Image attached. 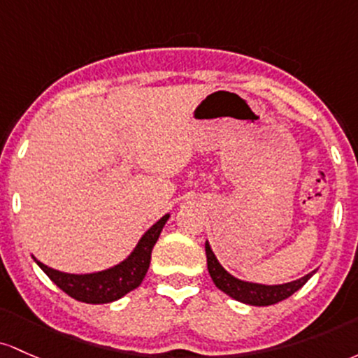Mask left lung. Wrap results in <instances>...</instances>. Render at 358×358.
I'll list each match as a JSON object with an SVG mask.
<instances>
[{
	"instance_id": "8db88e82",
	"label": "left lung",
	"mask_w": 358,
	"mask_h": 358,
	"mask_svg": "<svg viewBox=\"0 0 358 358\" xmlns=\"http://www.w3.org/2000/svg\"><path fill=\"white\" fill-rule=\"evenodd\" d=\"M204 248H206L208 272H210L215 286L235 301H240V303L243 304H250V306H271V304L287 299L289 296H292L296 291H299L316 272L313 271L304 277H301V279L291 280V282L286 284H272L271 286V284L250 282V280H242L238 279V277L231 275L230 272L218 262V259H216L215 252L211 250V245L208 243V240L206 243H204Z\"/></svg>"
}]
</instances>
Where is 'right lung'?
<instances>
[{
	"instance_id": "1",
	"label": "right lung",
	"mask_w": 358,
	"mask_h": 358,
	"mask_svg": "<svg viewBox=\"0 0 358 358\" xmlns=\"http://www.w3.org/2000/svg\"><path fill=\"white\" fill-rule=\"evenodd\" d=\"M169 216L171 215H164L157 223L152 224L143 233L142 238L138 240V243L135 245L131 254L125 260H122L113 267L104 268V271L91 272V274H67V272L47 267L35 257L34 260L49 275L52 282L62 289L66 294H69L71 298L87 304L113 303V301L122 299L123 296L142 284L148 266H150L152 248L159 240L160 231H162L164 224L167 223Z\"/></svg>"
}]
</instances>
